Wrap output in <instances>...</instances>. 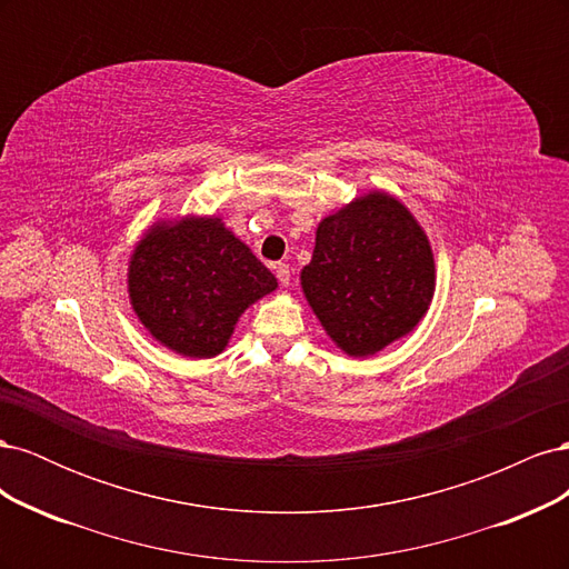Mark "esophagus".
Returning <instances> with one entry per match:
<instances>
[{
	"label": "esophagus",
	"mask_w": 569,
	"mask_h": 569,
	"mask_svg": "<svg viewBox=\"0 0 569 569\" xmlns=\"http://www.w3.org/2000/svg\"><path fill=\"white\" fill-rule=\"evenodd\" d=\"M272 270H274V274H278L280 284H282V287H289V278H291V270H289V266H287V263H274V266H272Z\"/></svg>",
	"instance_id": "1"
}]
</instances>
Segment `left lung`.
Listing matches in <instances>:
<instances>
[{
	"mask_svg": "<svg viewBox=\"0 0 569 569\" xmlns=\"http://www.w3.org/2000/svg\"><path fill=\"white\" fill-rule=\"evenodd\" d=\"M301 289L337 349L375 356L427 316L437 289L432 244L399 197L370 189L318 222Z\"/></svg>",
	"mask_w": 569,
	"mask_h": 569,
	"instance_id": "1",
	"label": "left lung"
}]
</instances>
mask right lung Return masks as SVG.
<instances>
[{
  "instance_id": "add662e5",
  "label": "right lung",
  "mask_w": 569,
  "mask_h": 569,
  "mask_svg": "<svg viewBox=\"0 0 569 569\" xmlns=\"http://www.w3.org/2000/svg\"><path fill=\"white\" fill-rule=\"evenodd\" d=\"M278 289L220 216L159 218L128 261V299L144 330L184 358L226 351L249 306Z\"/></svg>"
}]
</instances>
